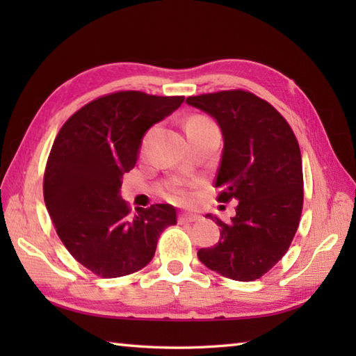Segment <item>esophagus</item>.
I'll use <instances>...</instances> for the list:
<instances>
[{
    "mask_svg": "<svg viewBox=\"0 0 356 356\" xmlns=\"http://www.w3.org/2000/svg\"><path fill=\"white\" fill-rule=\"evenodd\" d=\"M199 218L200 217L195 216V214L182 213V214H179V223H193V222H197Z\"/></svg>",
    "mask_w": 356,
    "mask_h": 356,
    "instance_id": "obj_1",
    "label": "esophagus"
}]
</instances>
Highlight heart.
Segmentation results:
<instances>
[{"label":"heart","instance_id":"b5f03b06","mask_svg":"<svg viewBox=\"0 0 356 356\" xmlns=\"http://www.w3.org/2000/svg\"><path fill=\"white\" fill-rule=\"evenodd\" d=\"M209 125H216L213 120L205 118V116H193L186 120L185 130L186 133H190L191 130H197V128H203V127H209ZM163 194L166 199H170L176 203H180V205H185V203L191 202L193 194L190 186L180 182H172L168 184L163 188Z\"/></svg>","mask_w":356,"mask_h":356}]
</instances>
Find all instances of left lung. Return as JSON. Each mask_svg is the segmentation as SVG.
Listing matches in <instances>:
<instances>
[{"mask_svg": "<svg viewBox=\"0 0 356 356\" xmlns=\"http://www.w3.org/2000/svg\"><path fill=\"white\" fill-rule=\"evenodd\" d=\"M220 125L223 153L216 176L217 200H237L236 216L220 226V240L199 249L211 270L237 282L266 274L289 249L303 209V165L287 120L261 97L223 90L186 97Z\"/></svg>", "mask_w": 356, "mask_h": 356, "instance_id": "obj_1", "label": "left lung"}]
</instances>
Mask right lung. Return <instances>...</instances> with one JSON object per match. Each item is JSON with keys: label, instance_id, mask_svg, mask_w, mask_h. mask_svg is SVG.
<instances>
[{"label": "right lung", "instance_id": "right-lung-1", "mask_svg": "<svg viewBox=\"0 0 356 356\" xmlns=\"http://www.w3.org/2000/svg\"><path fill=\"white\" fill-rule=\"evenodd\" d=\"M185 96L116 92L65 120L44 171V202L73 259L102 278L133 274L151 261L161 232L176 225L166 203L136 208L120 199L124 172L134 168L142 138Z\"/></svg>", "mask_w": 356, "mask_h": 356}]
</instances>
